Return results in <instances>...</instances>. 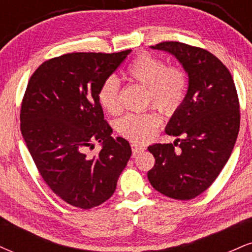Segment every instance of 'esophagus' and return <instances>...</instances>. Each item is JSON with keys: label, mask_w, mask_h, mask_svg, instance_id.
<instances>
[{"label": "esophagus", "mask_w": 252, "mask_h": 252, "mask_svg": "<svg viewBox=\"0 0 252 252\" xmlns=\"http://www.w3.org/2000/svg\"><path fill=\"white\" fill-rule=\"evenodd\" d=\"M131 149H132V154L136 155V154H138V153L143 152L146 148L142 146H140V144H137V143H131Z\"/></svg>", "instance_id": "1"}]
</instances>
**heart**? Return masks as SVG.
Returning a JSON list of instances; mask_svg holds the SVG:
<instances>
[{
  "mask_svg": "<svg viewBox=\"0 0 252 252\" xmlns=\"http://www.w3.org/2000/svg\"><path fill=\"white\" fill-rule=\"evenodd\" d=\"M126 77L147 89V100L164 114H173L184 102L187 90L186 73L179 67H167L163 60L149 53H141L129 63ZM120 82L109 77L98 90L100 106L116 114L120 110ZM160 118L153 112L129 114L117 122V131L135 143H146L153 138Z\"/></svg>",
  "mask_w": 252,
  "mask_h": 252,
  "instance_id": "obj_1",
  "label": "heart"
}]
</instances>
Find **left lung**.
Segmentation results:
<instances>
[{
  "instance_id": "left-lung-1",
  "label": "left lung",
  "mask_w": 252,
  "mask_h": 252,
  "mask_svg": "<svg viewBox=\"0 0 252 252\" xmlns=\"http://www.w3.org/2000/svg\"><path fill=\"white\" fill-rule=\"evenodd\" d=\"M150 48L176 58L189 76V88L164 129L182 138L148 147L155 158L148 180L163 195L189 200L213 184L235 147L241 123L236 86L226 66L206 50L176 41Z\"/></svg>"
}]
</instances>
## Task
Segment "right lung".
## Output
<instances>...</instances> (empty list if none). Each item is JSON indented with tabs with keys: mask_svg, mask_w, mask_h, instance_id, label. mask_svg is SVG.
<instances>
[{
	"mask_svg": "<svg viewBox=\"0 0 252 252\" xmlns=\"http://www.w3.org/2000/svg\"><path fill=\"white\" fill-rule=\"evenodd\" d=\"M131 50L118 53H68L34 72L22 100L21 132L48 187L67 204L92 209L114 194L131 148L111 136L98 90ZM100 143L98 155L87 150Z\"/></svg>",
	"mask_w": 252,
	"mask_h": 252,
	"instance_id": "1",
	"label": "right lung"
}]
</instances>
